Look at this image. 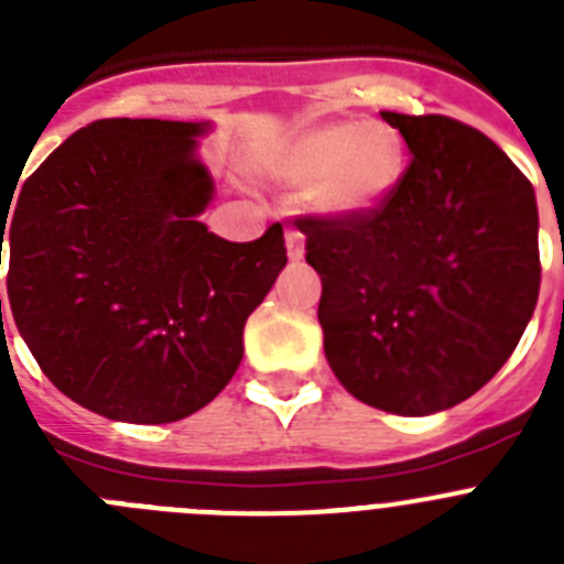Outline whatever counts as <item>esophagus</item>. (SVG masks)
Segmentation results:
<instances>
[{
    "label": "esophagus",
    "mask_w": 564,
    "mask_h": 564,
    "mask_svg": "<svg viewBox=\"0 0 564 564\" xmlns=\"http://www.w3.org/2000/svg\"><path fill=\"white\" fill-rule=\"evenodd\" d=\"M285 242H288V257L291 259L305 257V234L296 231V228H288Z\"/></svg>",
    "instance_id": "34e87169"
}]
</instances>
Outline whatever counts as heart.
<instances>
[{"label": "heart", "mask_w": 564, "mask_h": 564, "mask_svg": "<svg viewBox=\"0 0 564 564\" xmlns=\"http://www.w3.org/2000/svg\"><path fill=\"white\" fill-rule=\"evenodd\" d=\"M406 172V143L383 121H333L299 132L273 174L293 186H313L318 208L364 214L392 197Z\"/></svg>", "instance_id": "1"}]
</instances>
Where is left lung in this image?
<instances>
[{"label": "left lung", "instance_id": "left-lung-1", "mask_svg": "<svg viewBox=\"0 0 564 564\" xmlns=\"http://www.w3.org/2000/svg\"><path fill=\"white\" fill-rule=\"evenodd\" d=\"M381 118L412 152L390 200L296 228L322 276L330 370L358 401L417 417L475 395L520 344L540 296V217L525 174L475 127Z\"/></svg>", "mask_w": 564, "mask_h": 564}]
</instances>
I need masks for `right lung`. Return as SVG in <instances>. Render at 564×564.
<instances>
[{"label": "right lung", "instance_id": "right-lung-1", "mask_svg": "<svg viewBox=\"0 0 564 564\" xmlns=\"http://www.w3.org/2000/svg\"><path fill=\"white\" fill-rule=\"evenodd\" d=\"M203 129L89 123L24 181L10 220L0 212L24 344L53 387L112 421L172 423L214 401L288 262L279 223L228 242L197 220L214 192L194 158Z\"/></svg>", "mask_w": 564, "mask_h": 564}]
</instances>
